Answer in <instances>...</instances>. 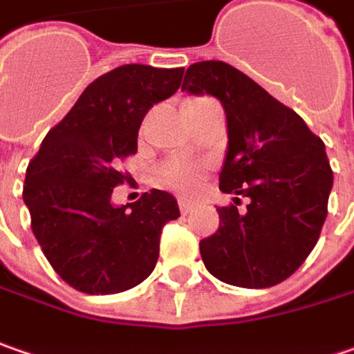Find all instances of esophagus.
Returning a JSON list of instances; mask_svg holds the SVG:
<instances>
[{
	"label": "esophagus",
	"instance_id": "esophagus-1",
	"mask_svg": "<svg viewBox=\"0 0 354 354\" xmlns=\"http://www.w3.org/2000/svg\"><path fill=\"white\" fill-rule=\"evenodd\" d=\"M178 206H180V212H182V214H188V212H192L194 202L192 200H188V198H180V200H178Z\"/></svg>",
	"mask_w": 354,
	"mask_h": 354
}]
</instances>
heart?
Listing matches in <instances>:
<instances>
[{"label": "heart", "mask_w": 354, "mask_h": 354, "mask_svg": "<svg viewBox=\"0 0 354 354\" xmlns=\"http://www.w3.org/2000/svg\"><path fill=\"white\" fill-rule=\"evenodd\" d=\"M196 182H198V172L192 170V168L178 166V168H172V170L168 172V184L174 186V188H180V190L192 188Z\"/></svg>", "instance_id": "heart-1"}]
</instances>
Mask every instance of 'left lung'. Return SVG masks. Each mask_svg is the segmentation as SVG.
Returning a JSON list of instances; mask_svg holds the SVG:
<instances>
[{"instance_id":"obj_1","label":"left lung","mask_w":354,"mask_h":354,"mask_svg":"<svg viewBox=\"0 0 354 354\" xmlns=\"http://www.w3.org/2000/svg\"><path fill=\"white\" fill-rule=\"evenodd\" d=\"M182 91L222 102L227 150L220 190L248 198L241 212L218 207L220 230L200 241L204 266L236 287L281 283L313 252L327 218L333 170L323 140L295 111L223 61L190 65Z\"/></svg>"}]
</instances>
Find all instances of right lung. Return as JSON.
Returning <instances> with one entry per match:
<instances>
[{"label": "right lung", "instance_id": "add662e5", "mask_svg": "<svg viewBox=\"0 0 354 354\" xmlns=\"http://www.w3.org/2000/svg\"><path fill=\"white\" fill-rule=\"evenodd\" d=\"M184 69L122 65L83 91L47 132L25 174L24 202L49 263L71 287L113 295L142 283L158 261L164 223L180 216L176 198L152 190L115 206L122 158L136 154L148 109L180 88Z\"/></svg>", "mask_w": 354, "mask_h": 354}]
</instances>
